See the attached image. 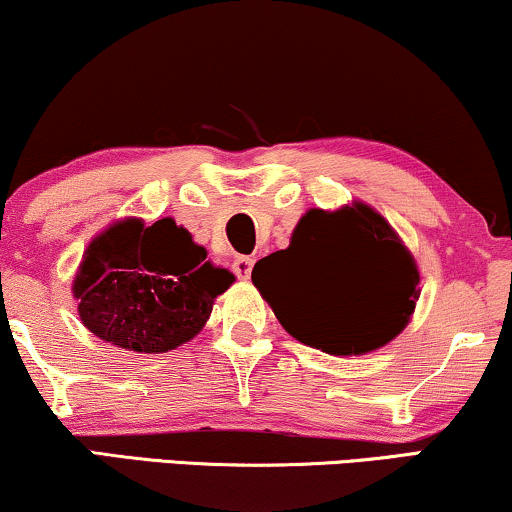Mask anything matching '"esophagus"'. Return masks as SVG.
<instances>
[{"label": "esophagus", "instance_id": "34e87169", "mask_svg": "<svg viewBox=\"0 0 512 512\" xmlns=\"http://www.w3.org/2000/svg\"><path fill=\"white\" fill-rule=\"evenodd\" d=\"M252 264H255L252 257L241 255V257H236L234 264H231V269H234V274L238 278H243V281H245V278H250V274H252Z\"/></svg>", "mask_w": 512, "mask_h": 512}]
</instances>
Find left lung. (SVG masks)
<instances>
[{
  "mask_svg": "<svg viewBox=\"0 0 512 512\" xmlns=\"http://www.w3.org/2000/svg\"><path fill=\"white\" fill-rule=\"evenodd\" d=\"M252 283L293 338L335 357L397 338L420 295L416 260L366 203L309 210L288 248L255 264Z\"/></svg>",
  "mask_w": 512,
  "mask_h": 512,
  "instance_id": "8db88e82",
  "label": "left lung"
}]
</instances>
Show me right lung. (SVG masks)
I'll use <instances>...</instances> for the list:
<instances>
[{
	"label": "right lung",
	"mask_w": 512,
	"mask_h": 512,
	"mask_svg": "<svg viewBox=\"0 0 512 512\" xmlns=\"http://www.w3.org/2000/svg\"><path fill=\"white\" fill-rule=\"evenodd\" d=\"M205 257L172 217L148 226L134 217L111 224L84 250L73 281L82 323L129 352L184 345L203 331L215 297L236 278Z\"/></svg>",
	"instance_id": "add662e5"
}]
</instances>
